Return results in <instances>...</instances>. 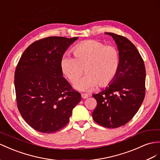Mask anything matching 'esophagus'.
Segmentation results:
<instances>
[{"label": "esophagus", "instance_id": "esophagus-1", "mask_svg": "<svg viewBox=\"0 0 160 160\" xmlns=\"http://www.w3.org/2000/svg\"><path fill=\"white\" fill-rule=\"evenodd\" d=\"M81 96H82V98H83V99H87V98L88 97V95L87 94H84V93H82Z\"/></svg>", "mask_w": 160, "mask_h": 160}]
</instances>
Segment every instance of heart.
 Wrapping results in <instances>:
<instances>
[{
  "instance_id": "b5f03b06",
  "label": "heart",
  "mask_w": 160,
  "mask_h": 160,
  "mask_svg": "<svg viewBox=\"0 0 160 160\" xmlns=\"http://www.w3.org/2000/svg\"><path fill=\"white\" fill-rule=\"evenodd\" d=\"M73 52L76 58L64 55L61 67L72 83L79 79L84 68L87 74L75 84L76 89L91 91L97 83L104 86L114 78L120 62L119 52L116 47L91 40L78 45Z\"/></svg>"
}]
</instances>
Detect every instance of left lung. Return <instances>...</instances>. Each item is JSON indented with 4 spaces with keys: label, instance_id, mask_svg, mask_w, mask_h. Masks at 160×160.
Here are the masks:
<instances>
[{
    "label": "left lung",
    "instance_id": "1",
    "mask_svg": "<svg viewBox=\"0 0 160 160\" xmlns=\"http://www.w3.org/2000/svg\"><path fill=\"white\" fill-rule=\"evenodd\" d=\"M105 34L112 36L117 44L119 66L108 87L92 95L97 105L92 115L98 124L115 128L128 123L140 108L145 95L146 71L140 53L128 38Z\"/></svg>",
    "mask_w": 160,
    "mask_h": 160
}]
</instances>
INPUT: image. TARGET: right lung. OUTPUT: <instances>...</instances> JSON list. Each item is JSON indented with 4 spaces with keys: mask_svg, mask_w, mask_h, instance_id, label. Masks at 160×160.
Instances as JSON below:
<instances>
[{
    "mask_svg": "<svg viewBox=\"0 0 160 160\" xmlns=\"http://www.w3.org/2000/svg\"><path fill=\"white\" fill-rule=\"evenodd\" d=\"M78 37L51 36L36 40L22 54L15 72L19 111L32 128L53 133L66 126L80 93L63 77L61 61Z\"/></svg>",
    "mask_w": 160,
    "mask_h": 160,
    "instance_id": "obj_1",
    "label": "right lung"
}]
</instances>
